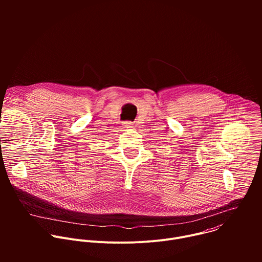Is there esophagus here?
Listing matches in <instances>:
<instances>
[{
  "mask_svg": "<svg viewBox=\"0 0 262 262\" xmlns=\"http://www.w3.org/2000/svg\"><path fill=\"white\" fill-rule=\"evenodd\" d=\"M125 126H126V127H129V126H128V125H125Z\"/></svg>",
  "mask_w": 262,
  "mask_h": 262,
  "instance_id": "34e87169",
  "label": "esophagus"
}]
</instances>
